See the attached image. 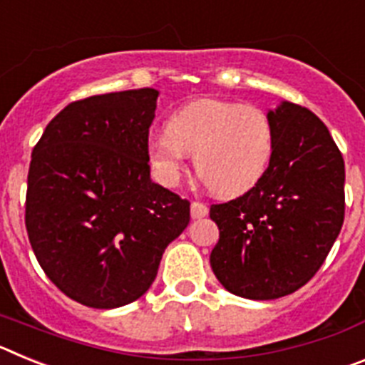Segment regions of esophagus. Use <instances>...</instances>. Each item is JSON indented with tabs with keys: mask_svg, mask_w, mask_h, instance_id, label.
<instances>
[{
	"mask_svg": "<svg viewBox=\"0 0 365 365\" xmlns=\"http://www.w3.org/2000/svg\"><path fill=\"white\" fill-rule=\"evenodd\" d=\"M190 212H192L193 219H201L208 215V206L201 201H193L192 206H190Z\"/></svg>",
	"mask_w": 365,
	"mask_h": 365,
	"instance_id": "esophagus-1",
	"label": "esophagus"
}]
</instances>
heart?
<instances>
[{"label": "heart", "mask_w": 365, "mask_h": 365, "mask_svg": "<svg viewBox=\"0 0 365 365\" xmlns=\"http://www.w3.org/2000/svg\"><path fill=\"white\" fill-rule=\"evenodd\" d=\"M274 125L263 109L219 98L195 100L177 109L166 133L151 138L148 159L164 186H175L193 155L195 172L219 195L252 188L274 155Z\"/></svg>", "instance_id": "heart-1"}]
</instances>
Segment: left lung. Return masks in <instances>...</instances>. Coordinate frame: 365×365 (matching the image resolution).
<instances>
[{
    "mask_svg": "<svg viewBox=\"0 0 365 365\" xmlns=\"http://www.w3.org/2000/svg\"><path fill=\"white\" fill-rule=\"evenodd\" d=\"M276 144L265 175L228 202L210 206L219 241L215 278L232 294L276 299L318 272L346 214V166L324 122L283 102L269 111Z\"/></svg>",
    "mask_w": 365,
    "mask_h": 365,
    "instance_id": "left-lung-1",
    "label": "left lung"
}]
</instances>
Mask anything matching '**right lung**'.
Here are the masks:
<instances>
[{
	"instance_id": "obj_1",
	"label": "right lung",
	"mask_w": 365,
	"mask_h": 365,
	"mask_svg": "<svg viewBox=\"0 0 365 365\" xmlns=\"http://www.w3.org/2000/svg\"><path fill=\"white\" fill-rule=\"evenodd\" d=\"M157 96L144 87L71 102L32 150L29 241L47 278L87 307L140 298L190 222L188 199L150 179Z\"/></svg>"
}]
</instances>
